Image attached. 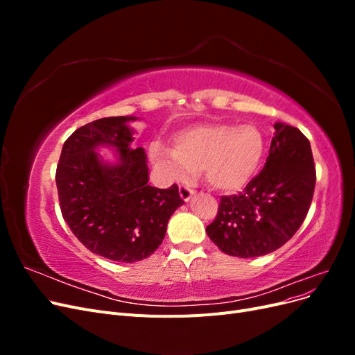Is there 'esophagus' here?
<instances>
[{"instance_id":"obj_1","label":"esophagus","mask_w":355,"mask_h":355,"mask_svg":"<svg viewBox=\"0 0 355 355\" xmlns=\"http://www.w3.org/2000/svg\"><path fill=\"white\" fill-rule=\"evenodd\" d=\"M179 194H180L182 200L189 201L192 198V196L196 194V191L192 189V188H189V187H187V185H180L179 187Z\"/></svg>"}]
</instances>
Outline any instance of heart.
Wrapping results in <instances>:
<instances>
[{"instance_id": "1", "label": "heart", "mask_w": 355, "mask_h": 355, "mask_svg": "<svg viewBox=\"0 0 355 355\" xmlns=\"http://www.w3.org/2000/svg\"><path fill=\"white\" fill-rule=\"evenodd\" d=\"M175 149L159 142L149 148L154 163L173 180L202 170L207 184L220 191L244 188L259 168L265 141L254 124L204 123L184 128L173 137Z\"/></svg>"}]
</instances>
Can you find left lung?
<instances>
[{"instance_id": "1", "label": "left lung", "mask_w": 355, "mask_h": 355, "mask_svg": "<svg viewBox=\"0 0 355 355\" xmlns=\"http://www.w3.org/2000/svg\"><path fill=\"white\" fill-rule=\"evenodd\" d=\"M263 168L243 192L220 197L207 235L230 256L257 257L280 249L305 220L315 188L309 141L296 127L275 123Z\"/></svg>"}]
</instances>
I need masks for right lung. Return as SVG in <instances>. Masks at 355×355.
Here are the masks:
<instances>
[{
	"label": "right lung",
	"mask_w": 355,
	"mask_h": 355,
	"mask_svg": "<svg viewBox=\"0 0 355 355\" xmlns=\"http://www.w3.org/2000/svg\"><path fill=\"white\" fill-rule=\"evenodd\" d=\"M130 120L136 118L108 116L77 128L56 168L60 211L72 234L90 252L124 263L151 256L184 204L176 184L167 189L148 184L145 151L130 148ZM102 144L116 148L115 164H103L94 151Z\"/></svg>",
	"instance_id": "obj_1"
}]
</instances>
